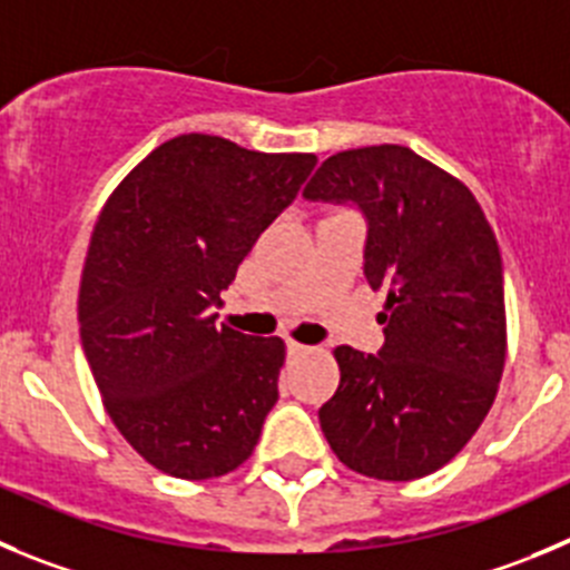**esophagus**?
<instances>
[{"label": "esophagus", "instance_id": "34e87169", "mask_svg": "<svg viewBox=\"0 0 570 570\" xmlns=\"http://www.w3.org/2000/svg\"><path fill=\"white\" fill-rule=\"evenodd\" d=\"M286 351H289L292 357H301V354H306V351H309V345L295 343V340H286Z\"/></svg>", "mask_w": 570, "mask_h": 570}]
</instances>
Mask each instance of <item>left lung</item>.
<instances>
[{
	"mask_svg": "<svg viewBox=\"0 0 570 570\" xmlns=\"http://www.w3.org/2000/svg\"><path fill=\"white\" fill-rule=\"evenodd\" d=\"M303 196L365 213V278L387 295L380 354L334 348L340 385L321 407L323 435L360 475H430L475 435L503 376L498 238L461 179L391 142L332 154Z\"/></svg>",
	"mask_w": 570,
	"mask_h": 570,
	"instance_id": "left-lung-1",
	"label": "left lung"
}]
</instances>
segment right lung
<instances>
[{"mask_svg": "<svg viewBox=\"0 0 570 570\" xmlns=\"http://www.w3.org/2000/svg\"><path fill=\"white\" fill-rule=\"evenodd\" d=\"M315 163L179 135L126 174L95 222L83 354L115 428L165 475H227L258 444L286 345L216 326L210 306Z\"/></svg>", "mask_w": 570, "mask_h": 570, "instance_id": "right-lung-1", "label": "right lung"}]
</instances>
